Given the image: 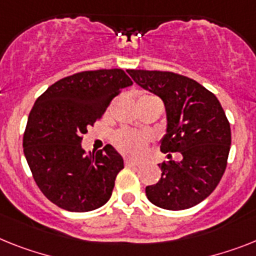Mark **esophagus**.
I'll use <instances>...</instances> for the list:
<instances>
[{
    "mask_svg": "<svg viewBox=\"0 0 256 256\" xmlns=\"http://www.w3.org/2000/svg\"><path fill=\"white\" fill-rule=\"evenodd\" d=\"M124 165H126V166H130V168H134V166H138L139 162L138 161L132 160V158H126V160H124Z\"/></svg>",
    "mask_w": 256,
    "mask_h": 256,
    "instance_id": "esophagus-1",
    "label": "esophagus"
}]
</instances>
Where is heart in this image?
<instances>
[{
	"label": "heart",
	"mask_w": 256,
	"mask_h": 256,
	"mask_svg": "<svg viewBox=\"0 0 256 256\" xmlns=\"http://www.w3.org/2000/svg\"><path fill=\"white\" fill-rule=\"evenodd\" d=\"M142 98H151V95H144ZM148 135L138 132H121L116 135V146L122 154L130 158H140L147 150Z\"/></svg>",
	"instance_id": "1"
}]
</instances>
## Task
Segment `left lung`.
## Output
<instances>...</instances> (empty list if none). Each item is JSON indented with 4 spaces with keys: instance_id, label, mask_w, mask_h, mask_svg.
I'll return each mask as SVG.
<instances>
[{
    "instance_id": "left-lung-1",
    "label": "left lung",
    "mask_w": 256,
    "mask_h": 256,
    "mask_svg": "<svg viewBox=\"0 0 256 256\" xmlns=\"http://www.w3.org/2000/svg\"><path fill=\"white\" fill-rule=\"evenodd\" d=\"M135 83L164 102L168 117L162 152L181 161L161 162V178L146 188L152 204L181 211L203 202L218 188L230 151V124L218 98L194 79L170 72L128 70Z\"/></svg>"
}]
</instances>
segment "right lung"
<instances>
[{
  "label": "right lung",
  "instance_id": "1",
  "mask_svg": "<svg viewBox=\"0 0 256 256\" xmlns=\"http://www.w3.org/2000/svg\"><path fill=\"white\" fill-rule=\"evenodd\" d=\"M132 80L121 68L68 75L38 98L23 135L32 177L52 203L70 212H88L110 199L124 169L121 154L106 144L86 154L83 135L112 100Z\"/></svg>",
  "mask_w": 256,
  "mask_h": 256
}]
</instances>
